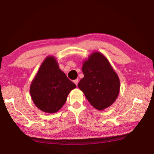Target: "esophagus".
<instances>
[{"label":"esophagus","mask_w":154,"mask_h":154,"mask_svg":"<svg viewBox=\"0 0 154 154\" xmlns=\"http://www.w3.org/2000/svg\"><path fill=\"white\" fill-rule=\"evenodd\" d=\"M73 82L75 83V85H76L77 86V84H78V79H75V80H74V81H73Z\"/></svg>","instance_id":"34e87169"}]
</instances>
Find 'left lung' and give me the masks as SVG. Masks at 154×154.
<instances>
[{"label": "left lung", "instance_id": "obj_1", "mask_svg": "<svg viewBox=\"0 0 154 154\" xmlns=\"http://www.w3.org/2000/svg\"><path fill=\"white\" fill-rule=\"evenodd\" d=\"M82 71L84 77L78 87L88 102L100 111L111 106L118 96L120 82L106 57L94 52L83 62Z\"/></svg>", "mask_w": 154, "mask_h": 154}]
</instances>
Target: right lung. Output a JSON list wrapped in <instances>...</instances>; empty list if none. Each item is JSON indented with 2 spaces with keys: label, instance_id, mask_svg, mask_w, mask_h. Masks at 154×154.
I'll return each instance as SVG.
<instances>
[{
  "label": "right lung",
  "instance_id": "add662e5",
  "mask_svg": "<svg viewBox=\"0 0 154 154\" xmlns=\"http://www.w3.org/2000/svg\"><path fill=\"white\" fill-rule=\"evenodd\" d=\"M76 85L59 69L54 56H48L41 64L31 83L30 93L33 103L40 110L54 113L66 103L68 94Z\"/></svg>",
  "mask_w": 154,
  "mask_h": 154
}]
</instances>
